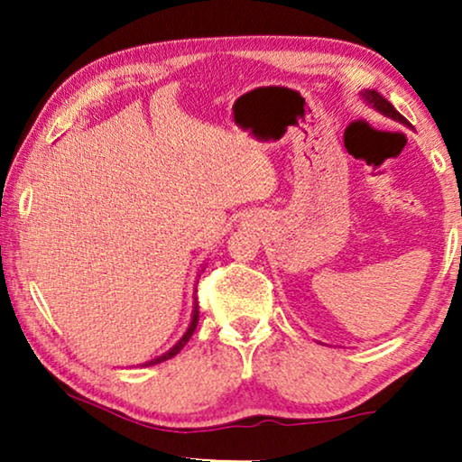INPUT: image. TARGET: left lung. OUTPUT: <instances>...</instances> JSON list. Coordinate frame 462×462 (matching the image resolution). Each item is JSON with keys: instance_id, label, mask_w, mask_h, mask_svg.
Returning a JSON list of instances; mask_svg holds the SVG:
<instances>
[{"instance_id": "1", "label": "left lung", "mask_w": 462, "mask_h": 462, "mask_svg": "<svg viewBox=\"0 0 462 462\" xmlns=\"http://www.w3.org/2000/svg\"><path fill=\"white\" fill-rule=\"evenodd\" d=\"M359 97H362V100H364L365 105H370L372 109H376L378 113H381V116H384V117H391V119H395V122H400V124H403V125H408L406 117L400 116V113L395 111V106L391 105L389 100L383 97V94H378L376 90H362V92H359Z\"/></svg>"}]
</instances>
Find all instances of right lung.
Listing matches in <instances>:
<instances>
[{"label":"right lung","mask_w":462,"mask_h":462,"mask_svg":"<svg viewBox=\"0 0 462 462\" xmlns=\"http://www.w3.org/2000/svg\"><path fill=\"white\" fill-rule=\"evenodd\" d=\"M198 319H199V311H198V299L193 300V313H191V324H189V328L185 330V334H182V337L179 338V343H176L174 346H170V349L163 353V356H160V357H155V359H151V362H144L143 365H155V364H162V362H166V359H170V357H174L176 353H179L182 346H185L187 343H189V338L193 337V332H195V328H198Z\"/></svg>","instance_id":"right-lung-1"}]
</instances>
